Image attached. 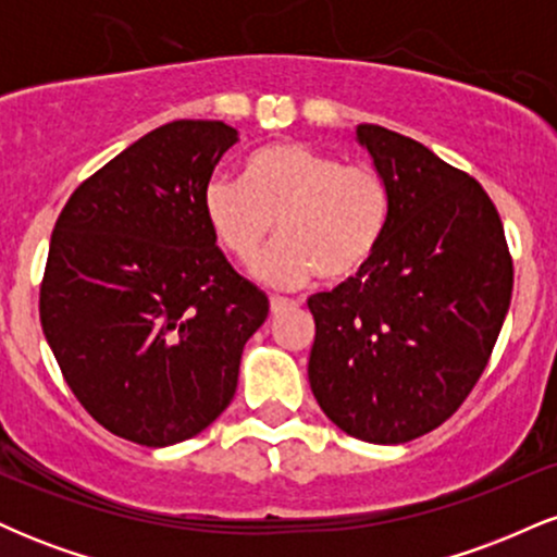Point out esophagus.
<instances>
[{"mask_svg": "<svg viewBox=\"0 0 557 557\" xmlns=\"http://www.w3.org/2000/svg\"><path fill=\"white\" fill-rule=\"evenodd\" d=\"M296 300L293 298H283V296H272L270 298V309H272V314H283V311H287V309H296Z\"/></svg>", "mask_w": 557, "mask_h": 557, "instance_id": "esophagus-1", "label": "esophagus"}]
</instances>
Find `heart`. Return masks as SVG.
I'll return each mask as SVG.
<instances>
[{
    "label": "heart",
    "instance_id": "heart-1",
    "mask_svg": "<svg viewBox=\"0 0 557 557\" xmlns=\"http://www.w3.org/2000/svg\"><path fill=\"white\" fill-rule=\"evenodd\" d=\"M393 185L369 162L345 164L330 151L283 140L243 162L240 183L212 177L203 220L222 251L251 264L272 238L283 240L257 264L272 285L354 280L372 264L393 220Z\"/></svg>",
    "mask_w": 557,
    "mask_h": 557
}]
</instances>
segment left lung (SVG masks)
Listing matches in <instances>:
<instances>
[{"label":"left lung","mask_w":557,"mask_h":557,"mask_svg":"<svg viewBox=\"0 0 557 557\" xmlns=\"http://www.w3.org/2000/svg\"><path fill=\"white\" fill-rule=\"evenodd\" d=\"M356 133L393 185V220L359 277L309 298V382L345 434L398 445L450 419L487 369L513 259L469 172L382 125Z\"/></svg>","instance_id":"obj_1"}]
</instances>
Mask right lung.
<instances>
[{
    "label": "right lung",
    "mask_w": 557,
    "mask_h": 557,
    "mask_svg": "<svg viewBox=\"0 0 557 557\" xmlns=\"http://www.w3.org/2000/svg\"><path fill=\"white\" fill-rule=\"evenodd\" d=\"M238 131L175 120L146 133L57 216L38 314L67 387L104 430L183 443L233 400L270 300L203 220V188Z\"/></svg>",
    "instance_id": "1"
}]
</instances>
